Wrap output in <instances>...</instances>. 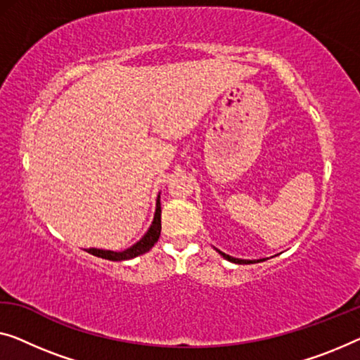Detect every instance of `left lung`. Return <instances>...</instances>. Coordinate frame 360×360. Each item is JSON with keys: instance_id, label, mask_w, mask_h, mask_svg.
Here are the masks:
<instances>
[{"instance_id": "obj_1", "label": "left lung", "mask_w": 360, "mask_h": 360, "mask_svg": "<svg viewBox=\"0 0 360 360\" xmlns=\"http://www.w3.org/2000/svg\"><path fill=\"white\" fill-rule=\"evenodd\" d=\"M218 250V249H217ZM218 254L221 255V257H224V259L226 260H229V262H233V264H239V265H249V264H255V262H264L265 259H260V260H243V259H234V257H231V255H226L224 254V252H221V250H218Z\"/></svg>"}]
</instances>
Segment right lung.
<instances>
[{"mask_svg":"<svg viewBox=\"0 0 360 360\" xmlns=\"http://www.w3.org/2000/svg\"><path fill=\"white\" fill-rule=\"evenodd\" d=\"M160 233H162V205H160V195H158L157 197V208H155V214H153V221H152V224H150V228L147 229V233L142 236L141 240H137V243L131 245V248H127L126 250H121V252L95 249V248L87 249V252L95 257H101V259L111 260V262L131 260V259H134V257L146 254V252L152 249L155 243H157L160 238Z\"/></svg>","mask_w":360,"mask_h":360,"instance_id":"1","label":"right lung"}]
</instances>
